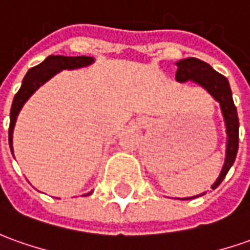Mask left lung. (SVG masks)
<instances>
[{
	"mask_svg": "<svg viewBox=\"0 0 250 250\" xmlns=\"http://www.w3.org/2000/svg\"><path fill=\"white\" fill-rule=\"evenodd\" d=\"M176 65H178V71H176L175 78L178 82L183 83L191 81V82L203 86L204 89L220 104V109H222L223 118H225L227 142H226V159L223 168L220 171V175L216 179V182L210 186L212 189H216L222 183V181L225 179L229 169L234 164L235 157H237V152H238L239 122L237 108H235L234 101H232L230 83H229L226 76L216 72L209 64L198 60L196 57H189V59L178 61ZM203 194H200V196H203ZM196 197H188V198H181V200H191Z\"/></svg>",
	"mask_w": 250,
	"mask_h": 250,
	"instance_id": "8db88e82",
	"label": "left lung"
}]
</instances>
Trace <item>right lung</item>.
<instances>
[{
  "mask_svg": "<svg viewBox=\"0 0 250 250\" xmlns=\"http://www.w3.org/2000/svg\"><path fill=\"white\" fill-rule=\"evenodd\" d=\"M94 62L93 57L87 56H78V57H67V56H49L41 64L35 65L28 69V72L25 74L24 79L21 82V87L19 89L16 96L13 98L11 108V123H9V146L11 152H13V128L16 125V119L20 109L23 108V105L30 97L40 89L43 83H46L50 78H53L56 74H59L62 69H76V68L87 67L90 64ZM91 191L84 194L89 196Z\"/></svg>",
  "mask_w": 250,
  "mask_h": 250,
  "instance_id": "obj_1",
  "label": "right lung"
}]
</instances>
